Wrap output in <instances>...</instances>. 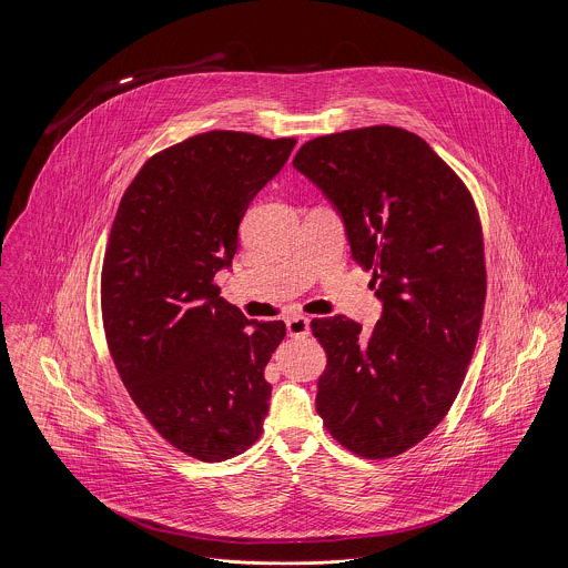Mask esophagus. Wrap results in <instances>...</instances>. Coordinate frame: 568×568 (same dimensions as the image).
<instances>
[{
  "label": "esophagus",
  "mask_w": 568,
  "mask_h": 568,
  "mask_svg": "<svg viewBox=\"0 0 568 568\" xmlns=\"http://www.w3.org/2000/svg\"><path fill=\"white\" fill-rule=\"evenodd\" d=\"M287 325V334L294 336V338H301V336H307L310 334V318L307 316H292L285 321Z\"/></svg>",
  "instance_id": "obj_1"
}]
</instances>
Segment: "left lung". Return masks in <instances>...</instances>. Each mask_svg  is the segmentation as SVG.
I'll return each instance as SVG.
<instances>
[{
    "label": "left lung",
    "instance_id": "1",
    "mask_svg": "<svg viewBox=\"0 0 568 568\" xmlns=\"http://www.w3.org/2000/svg\"><path fill=\"white\" fill-rule=\"evenodd\" d=\"M292 164L338 212L384 303L369 334L341 314L312 321L327 354L316 413L354 455L397 457L448 415L475 352L486 301L477 207L430 144L399 126L314 138Z\"/></svg>",
    "mask_w": 568,
    "mask_h": 568
}]
</instances>
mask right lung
<instances>
[{"label": "right lung", "mask_w": 568, "mask_h": 568, "mask_svg": "<svg viewBox=\"0 0 568 568\" xmlns=\"http://www.w3.org/2000/svg\"><path fill=\"white\" fill-rule=\"evenodd\" d=\"M296 140L207 131L155 155L120 201L102 263L109 352L133 404L180 453L225 462L263 433L283 321L221 296L239 225Z\"/></svg>", "instance_id": "right-lung-1"}]
</instances>
